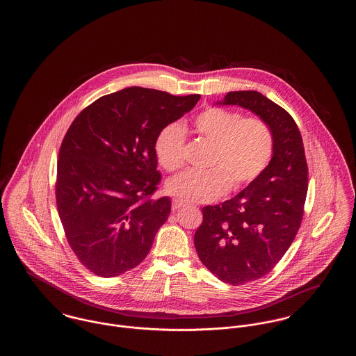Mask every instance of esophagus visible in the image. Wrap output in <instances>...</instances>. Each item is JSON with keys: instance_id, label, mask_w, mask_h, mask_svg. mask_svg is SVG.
I'll use <instances>...</instances> for the list:
<instances>
[{"instance_id": "1", "label": "esophagus", "mask_w": 356, "mask_h": 356, "mask_svg": "<svg viewBox=\"0 0 356 356\" xmlns=\"http://www.w3.org/2000/svg\"><path fill=\"white\" fill-rule=\"evenodd\" d=\"M183 205H184V202H181V200H179V199H175V200L172 202V209H173V211H177V209H180Z\"/></svg>"}]
</instances>
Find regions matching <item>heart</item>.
<instances>
[{
    "instance_id": "heart-1",
    "label": "heart",
    "mask_w": 356,
    "mask_h": 356,
    "mask_svg": "<svg viewBox=\"0 0 356 356\" xmlns=\"http://www.w3.org/2000/svg\"><path fill=\"white\" fill-rule=\"evenodd\" d=\"M193 132L213 144L205 172L186 170L170 179L167 191L186 203H209L220 199L231 186L240 189L254 181L271 163L275 135L268 122L244 118L228 109L209 108L192 121ZM186 132L170 124L154 141L159 164L167 172L184 165Z\"/></svg>"
}]
</instances>
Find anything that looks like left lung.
Wrapping results in <instances>:
<instances>
[{
  "label": "left lung",
  "mask_w": 356,
  "mask_h": 356,
  "mask_svg": "<svg viewBox=\"0 0 356 356\" xmlns=\"http://www.w3.org/2000/svg\"><path fill=\"white\" fill-rule=\"evenodd\" d=\"M218 104L238 105L268 122L275 135L270 165L235 197L203 209L195 247L221 282H254L280 261L305 213L308 168L296 122L286 109L256 90L228 92Z\"/></svg>",
  "instance_id": "8db88e82"
}]
</instances>
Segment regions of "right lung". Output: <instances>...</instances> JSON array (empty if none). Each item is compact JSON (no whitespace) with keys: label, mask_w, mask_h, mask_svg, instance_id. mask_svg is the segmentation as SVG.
<instances>
[{"label":"right lung","mask_w":356,"mask_h":356,"mask_svg":"<svg viewBox=\"0 0 356 356\" xmlns=\"http://www.w3.org/2000/svg\"><path fill=\"white\" fill-rule=\"evenodd\" d=\"M199 99L131 86L92 102L69 127L56 203L70 248L95 275L119 276L149 254L170 213V197H152L161 180L154 141Z\"/></svg>","instance_id":"right-lung-1"}]
</instances>
